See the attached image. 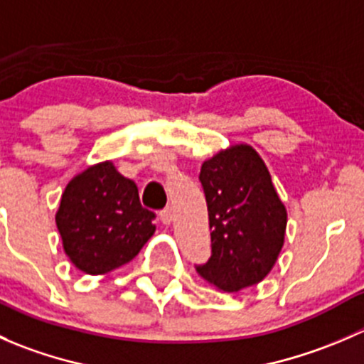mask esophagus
I'll return each instance as SVG.
<instances>
[{
  "instance_id": "esophagus-1",
  "label": "esophagus",
  "mask_w": 364,
  "mask_h": 364,
  "mask_svg": "<svg viewBox=\"0 0 364 364\" xmlns=\"http://www.w3.org/2000/svg\"><path fill=\"white\" fill-rule=\"evenodd\" d=\"M172 218H174V213H172V208H165L160 211V220L165 225H171Z\"/></svg>"
}]
</instances>
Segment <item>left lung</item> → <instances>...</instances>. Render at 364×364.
I'll use <instances>...</instances> for the list:
<instances>
[{
	"label": "left lung",
	"instance_id": "8db88e82",
	"mask_svg": "<svg viewBox=\"0 0 364 364\" xmlns=\"http://www.w3.org/2000/svg\"><path fill=\"white\" fill-rule=\"evenodd\" d=\"M211 257L196 269L223 292L259 284L284 247L287 211L267 167L250 146H232L200 167Z\"/></svg>",
	"mask_w": 364,
	"mask_h": 364
}]
</instances>
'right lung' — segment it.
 Returning a JSON list of instances; mask_svg holds the SVG:
<instances>
[{"label": "right lung", "mask_w": 364, "mask_h": 364, "mask_svg": "<svg viewBox=\"0 0 364 364\" xmlns=\"http://www.w3.org/2000/svg\"><path fill=\"white\" fill-rule=\"evenodd\" d=\"M155 213L142 208L139 190L111 161L77 174L61 196L56 225L65 253L87 274L130 262L155 232Z\"/></svg>", "instance_id": "add662e5"}]
</instances>
